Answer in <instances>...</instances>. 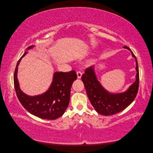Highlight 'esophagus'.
Masks as SVG:
<instances>
[{
    "mask_svg": "<svg viewBox=\"0 0 153 153\" xmlns=\"http://www.w3.org/2000/svg\"><path fill=\"white\" fill-rule=\"evenodd\" d=\"M76 74H77V78H80L82 77V73L80 71H78L76 72Z\"/></svg>",
    "mask_w": 153,
    "mask_h": 153,
    "instance_id": "34e87169",
    "label": "esophagus"
}]
</instances>
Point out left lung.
I'll return each mask as SVG.
<instances>
[{
    "label": "left lung",
    "mask_w": 153,
    "mask_h": 153,
    "mask_svg": "<svg viewBox=\"0 0 153 153\" xmlns=\"http://www.w3.org/2000/svg\"><path fill=\"white\" fill-rule=\"evenodd\" d=\"M130 51L136 61V80L122 93L113 94L108 92L101 85L97 79L94 71V66L86 69L82 76L87 94L91 103L97 112L103 115H111L117 114L126 108L135 100L137 94L139 85V71L137 60L132 51L126 46L123 47Z\"/></svg>",
    "instance_id": "1"
}]
</instances>
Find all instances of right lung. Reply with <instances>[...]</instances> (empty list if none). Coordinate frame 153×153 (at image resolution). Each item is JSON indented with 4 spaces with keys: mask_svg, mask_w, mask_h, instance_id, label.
<instances>
[{
    "mask_svg": "<svg viewBox=\"0 0 153 153\" xmlns=\"http://www.w3.org/2000/svg\"><path fill=\"white\" fill-rule=\"evenodd\" d=\"M33 47L34 46H30L27 50ZM27 53V52H25L18 61L14 73V85L18 98L31 114L43 119H56L62 116L68 108L71 87L77 78L76 71L54 73L52 83L48 91L40 95L28 96L21 91L17 78L18 66Z\"/></svg>",
    "mask_w": 153,
    "mask_h": 153,
    "instance_id": "add662e5",
    "label": "right lung"
}]
</instances>
